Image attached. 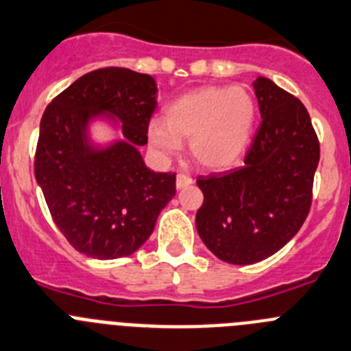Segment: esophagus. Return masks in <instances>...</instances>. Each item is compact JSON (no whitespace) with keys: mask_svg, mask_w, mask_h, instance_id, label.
<instances>
[{"mask_svg":"<svg viewBox=\"0 0 351 351\" xmlns=\"http://www.w3.org/2000/svg\"><path fill=\"white\" fill-rule=\"evenodd\" d=\"M192 183H194V180H192L189 175H178V176H176V189H178V191L191 187Z\"/></svg>","mask_w":351,"mask_h":351,"instance_id":"34e87169","label":"esophagus"}]
</instances>
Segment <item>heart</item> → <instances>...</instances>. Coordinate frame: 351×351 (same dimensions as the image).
<instances>
[{
    "mask_svg": "<svg viewBox=\"0 0 351 351\" xmlns=\"http://www.w3.org/2000/svg\"><path fill=\"white\" fill-rule=\"evenodd\" d=\"M257 105L245 87H201L166 108V121L152 119L148 143L160 159L176 156L189 140L195 160L206 169L234 166L254 136Z\"/></svg>",
    "mask_w": 351,
    "mask_h": 351,
    "instance_id": "obj_1",
    "label": "heart"
}]
</instances>
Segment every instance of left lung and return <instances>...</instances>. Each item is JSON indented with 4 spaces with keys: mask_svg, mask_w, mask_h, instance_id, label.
Masks as SVG:
<instances>
[{
    "mask_svg": "<svg viewBox=\"0 0 351 351\" xmlns=\"http://www.w3.org/2000/svg\"><path fill=\"white\" fill-rule=\"evenodd\" d=\"M261 128L243 168L199 176L195 227L208 250L245 266L276 254L304 223L320 145L308 110L273 80L254 82Z\"/></svg>",
    "mask_w": 351,
    "mask_h": 351,
    "instance_id": "8db88e82",
    "label": "left lung"
}]
</instances>
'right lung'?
I'll return each mask as SVG.
<instances>
[{
	"instance_id": "add662e5",
	"label": "right lung",
	"mask_w": 351,
	"mask_h": 351,
	"mask_svg": "<svg viewBox=\"0 0 351 351\" xmlns=\"http://www.w3.org/2000/svg\"><path fill=\"white\" fill-rule=\"evenodd\" d=\"M156 108L154 77L105 68L75 80L43 113L36 183L56 226L87 257L134 254L176 194V175L152 171L140 152ZM96 125L112 138L97 142Z\"/></svg>"
}]
</instances>
